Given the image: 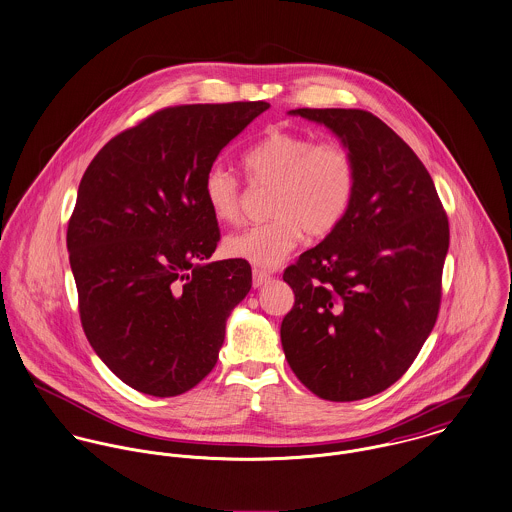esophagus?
I'll return each instance as SVG.
<instances>
[{
    "instance_id": "obj_1",
    "label": "esophagus",
    "mask_w": 512,
    "mask_h": 512,
    "mask_svg": "<svg viewBox=\"0 0 512 512\" xmlns=\"http://www.w3.org/2000/svg\"><path fill=\"white\" fill-rule=\"evenodd\" d=\"M252 276H254V287H262L264 283H268V281L272 279L270 272L260 270V268H254V270H252Z\"/></svg>"
}]
</instances>
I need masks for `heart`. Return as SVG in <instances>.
I'll return each instance as SVG.
<instances>
[{
    "instance_id": "heart-1",
    "label": "heart",
    "mask_w": 512,
    "mask_h": 512,
    "mask_svg": "<svg viewBox=\"0 0 512 512\" xmlns=\"http://www.w3.org/2000/svg\"><path fill=\"white\" fill-rule=\"evenodd\" d=\"M250 186H272L270 221L231 234L225 252L238 260L272 268L299 244L303 233L323 238L344 221L356 191V160L336 140L272 131L242 154ZM203 195L219 223H236L242 213V184L221 164L207 170Z\"/></svg>"
}]
</instances>
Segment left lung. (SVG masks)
<instances>
[{
	"label": "left lung",
	"instance_id": "obj_1",
	"mask_svg": "<svg viewBox=\"0 0 512 512\" xmlns=\"http://www.w3.org/2000/svg\"><path fill=\"white\" fill-rule=\"evenodd\" d=\"M289 113L342 140L358 180L338 229L283 272L295 303L281 323V346L317 397L366 399L411 368L434 328L448 217L419 156L370 111Z\"/></svg>",
	"mask_w": 512,
	"mask_h": 512
}]
</instances>
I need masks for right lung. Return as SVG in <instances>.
<instances>
[{"instance_id":"1","label":"right lung","mask_w":512,"mask_h":512,"mask_svg":"<svg viewBox=\"0 0 512 512\" xmlns=\"http://www.w3.org/2000/svg\"><path fill=\"white\" fill-rule=\"evenodd\" d=\"M266 101L166 107L109 140L78 187L66 244L95 354L121 381L176 397L217 364L252 287L246 260L209 262L221 231L203 180Z\"/></svg>"}]
</instances>
